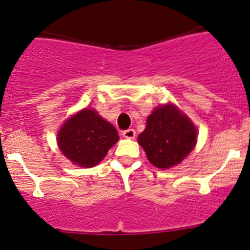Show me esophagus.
<instances>
[{
    "label": "esophagus",
    "mask_w": 250,
    "mask_h": 250,
    "mask_svg": "<svg viewBox=\"0 0 250 250\" xmlns=\"http://www.w3.org/2000/svg\"><path fill=\"white\" fill-rule=\"evenodd\" d=\"M122 135H123V138H125V139H134L136 135V131L134 129H127V130L123 131Z\"/></svg>",
    "instance_id": "34e87169"
}]
</instances>
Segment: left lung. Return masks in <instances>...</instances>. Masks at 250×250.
Masks as SVG:
<instances>
[{
    "label": "left lung",
    "mask_w": 250,
    "mask_h": 250,
    "mask_svg": "<svg viewBox=\"0 0 250 250\" xmlns=\"http://www.w3.org/2000/svg\"><path fill=\"white\" fill-rule=\"evenodd\" d=\"M140 146L150 164L161 169L180 164L197 144L192 121L173 104L159 105L148 116L146 129L139 135Z\"/></svg>",
    "instance_id": "8db88e82"
}]
</instances>
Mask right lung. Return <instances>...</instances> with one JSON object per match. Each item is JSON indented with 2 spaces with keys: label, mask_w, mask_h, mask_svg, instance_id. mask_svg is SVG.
Listing matches in <instances>:
<instances>
[{
  "label": "right lung",
  "mask_w": 250,
  "mask_h": 250,
  "mask_svg": "<svg viewBox=\"0 0 250 250\" xmlns=\"http://www.w3.org/2000/svg\"><path fill=\"white\" fill-rule=\"evenodd\" d=\"M119 139L116 128L94 109H83L71 116L57 135L62 154L85 168L100 164Z\"/></svg>",
  "instance_id": "obj_1"
}]
</instances>
